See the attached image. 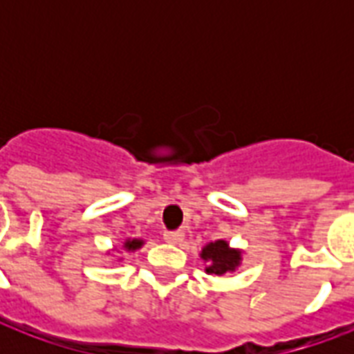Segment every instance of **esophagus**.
I'll use <instances>...</instances> for the list:
<instances>
[{
  "label": "esophagus",
  "mask_w": 354,
  "mask_h": 354,
  "mask_svg": "<svg viewBox=\"0 0 354 354\" xmlns=\"http://www.w3.org/2000/svg\"><path fill=\"white\" fill-rule=\"evenodd\" d=\"M165 241L169 243V245H178V243H182L184 241V235H182V231H165Z\"/></svg>",
  "instance_id": "34e87169"
}]
</instances>
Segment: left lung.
<instances>
[{"label": "left lung", "instance_id": "left-lung-1", "mask_svg": "<svg viewBox=\"0 0 354 354\" xmlns=\"http://www.w3.org/2000/svg\"><path fill=\"white\" fill-rule=\"evenodd\" d=\"M203 258L210 261V266L207 267V273L220 277L227 271H233L239 266L241 252L231 250L225 241H216V243H210L203 248Z\"/></svg>", "mask_w": 354, "mask_h": 354}]
</instances>
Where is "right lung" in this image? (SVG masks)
Listing matches in <instances>:
<instances>
[{"label":"right lung","mask_w":354,"mask_h":354,"mask_svg":"<svg viewBox=\"0 0 354 354\" xmlns=\"http://www.w3.org/2000/svg\"><path fill=\"white\" fill-rule=\"evenodd\" d=\"M140 246H142V241H138V239H132V241H127V243H124V248H127V250H136Z\"/></svg>","instance_id":"1"}]
</instances>
